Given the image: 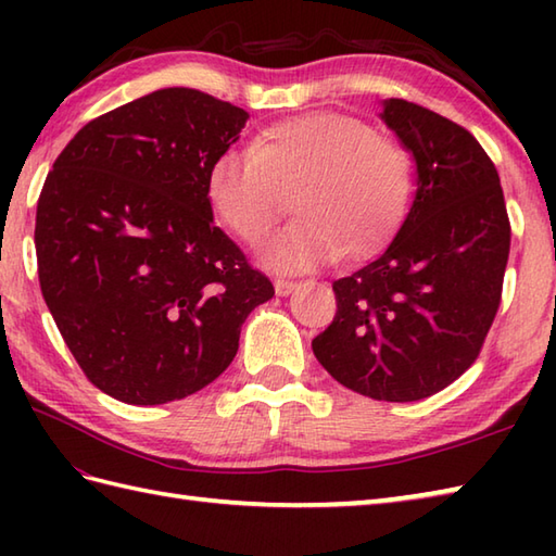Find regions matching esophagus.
<instances>
[{
    "label": "esophagus",
    "mask_w": 556,
    "mask_h": 556,
    "mask_svg": "<svg viewBox=\"0 0 556 556\" xmlns=\"http://www.w3.org/2000/svg\"><path fill=\"white\" fill-rule=\"evenodd\" d=\"M296 289H299V281H293V279H275L277 296H289V293L296 291Z\"/></svg>",
    "instance_id": "esophagus-1"
}]
</instances>
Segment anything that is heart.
Masks as SVG:
<instances>
[{
    "label": "heart",
    "mask_w": 556,
    "mask_h": 556,
    "mask_svg": "<svg viewBox=\"0 0 556 556\" xmlns=\"http://www.w3.org/2000/svg\"><path fill=\"white\" fill-rule=\"evenodd\" d=\"M205 188L217 219L248 245L265 239L291 195L299 219L265 260L301 271L382 251L408 212L413 162L399 140L356 116L313 112L267 126L248 152H224Z\"/></svg>",
    "instance_id": "heart-1"
}]
</instances>
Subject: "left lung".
Returning a JSON list of instances; mask_svg holds the SVG:
<instances>
[{
    "label": "left lung",
    "instance_id": "left-lung-1",
    "mask_svg": "<svg viewBox=\"0 0 556 556\" xmlns=\"http://www.w3.org/2000/svg\"><path fill=\"white\" fill-rule=\"evenodd\" d=\"M382 119L418 164V191L384 251L334 281L315 358L353 392L418 401L480 356L502 303L511 224L500 174L464 126L406 100Z\"/></svg>",
    "mask_w": 556,
    "mask_h": 556
}]
</instances>
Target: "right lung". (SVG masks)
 Here are the masks:
<instances>
[{"label":"right lung","mask_w":556,"mask_h":556,"mask_svg":"<svg viewBox=\"0 0 556 556\" xmlns=\"http://www.w3.org/2000/svg\"><path fill=\"white\" fill-rule=\"evenodd\" d=\"M248 114L162 88L88 122L59 152L35 215L42 299L83 375L157 406L229 368L271 281L212 222L210 164Z\"/></svg>","instance_id":"right-lung-1"}]
</instances>
